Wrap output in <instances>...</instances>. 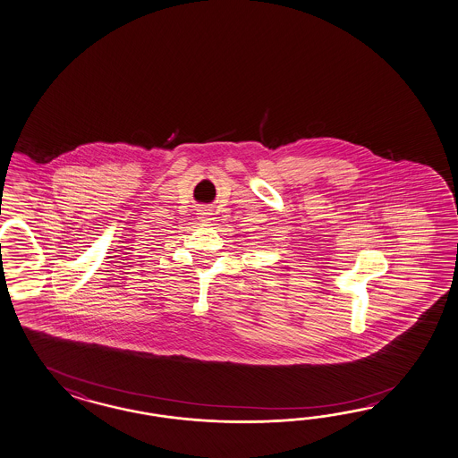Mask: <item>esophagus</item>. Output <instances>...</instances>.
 <instances>
[{"label":"esophagus","instance_id":"esophagus-1","mask_svg":"<svg viewBox=\"0 0 458 458\" xmlns=\"http://www.w3.org/2000/svg\"><path fill=\"white\" fill-rule=\"evenodd\" d=\"M201 216L200 218H203V222H207V220H210V218H208V216H210V213H207V210H205V212L203 213H200Z\"/></svg>","mask_w":458,"mask_h":458}]
</instances>
